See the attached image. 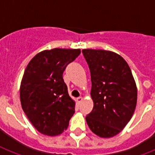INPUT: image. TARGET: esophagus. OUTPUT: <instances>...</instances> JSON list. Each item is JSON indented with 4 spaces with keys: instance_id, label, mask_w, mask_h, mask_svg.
Listing matches in <instances>:
<instances>
[{
    "instance_id": "esophagus-1",
    "label": "esophagus",
    "mask_w": 155,
    "mask_h": 155,
    "mask_svg": "<svg viewBox=\"0 0 155 155\" xmlns=\"http://www.w3.org/2000/svg\"><path fill=\"white\" fill-rule=\"evenodd\" d=\"M76 101H77L78 103H80V102H81L83 101V97H79L76 98Z\"/></svg>"
}]
</instances>
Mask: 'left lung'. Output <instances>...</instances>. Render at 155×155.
Returning a JSON list of instances; mask_svg holds the SVG:
<instances>
[{
    "mask_svg": "<svg viewBox=\"0 0 155 155\" xmlns=\"http://www.w3.org/2000/svg\"><path fill=\"white\" fill-rule=\"evenodd\" d=\"M92 81L93 108L86 116L88 127L101 137L115 136L132 117L137 87L130 67L120 55L104 50L82 51Z\"/></svg>",
    "mask_w": 155,
    "mask_h": 155,
    "instance_id": "1",
    "label": "left lung"
}]
</instances>
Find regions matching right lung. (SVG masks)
<instances>
[{"mask_svg":"<svg viewBox=\"0 0 155 155\" xmlns=\"http://www.w3.org/2000/svg\"><path fill=\"white\" fill-rule=\"evenodd\" d=\"M80 49L43 51L28 63L21 83L20 99L25 115L42 134L56 136L67 130L75 113L63 73Z\"/></svg>","mask_w":155,"mask_h":155,"instance_id":"right-lung-1","label":"right lung"}]
</instances>
